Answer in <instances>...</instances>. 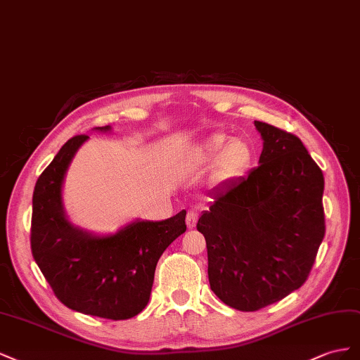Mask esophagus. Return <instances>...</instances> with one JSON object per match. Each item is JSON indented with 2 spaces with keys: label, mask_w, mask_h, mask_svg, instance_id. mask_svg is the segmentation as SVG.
Here are the masks:
<instances>
[{
  "label": "esophagus",
  "mask_w": 360,
  "mask_h": 360,
  "mask_svg": "<svg viewBox=\"0 0 360 360\" xmlns=\"http://www.w3.org/2000/svg\"><path fill=\"white\" fill-rule=\"evenodd\" d=\"M186 221H187V226H188V229H193L194 226H196V223H198V212L194 211V210H188V212H187V219H186Z\"/></svg>",
  "instance_id": "esophagus-1"
}]
</instances>
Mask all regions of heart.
Returning a JSON list of instances; mask_svg holds the SVG:
<instances>
[{
    "label": "heart",
    "instance_id": "obj_1",
    "mask_svg": "<svg viewBox=\"0 0 360 360\" xmlns=\"http://www.w3.org/2000/svg\"><path fill=\"white\" fill-rule=\"evenodd\" d=\"M226 141V134H214L205 140L196 152L198 162H210L224 149L217 161V174L220 178L235 176L248 169L253 155L250 145L244 139H233L224 147Z\"/></svg>",
    "mask_w": 360,
    "mask_h": 360
}]
</instances>
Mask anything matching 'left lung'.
Masks as SVG:
<instances>
[{"mask_svg":"<svg viewBox=\"0 0 360 360\" xmlns=\"http://www.w3.org/2000/svg\"><path fill=\"white\" fill-rule=\"evenodd\" d=\"M255 127L264 140L259 166L211 191L198 221L211 290L244 312L299 290L326 233L321 169L297 136L259 120Z\"/></svg>","mask_w":360,"mask_h":360,"instance_id":"left-lung-1","label":"left lung"}]
</instances>
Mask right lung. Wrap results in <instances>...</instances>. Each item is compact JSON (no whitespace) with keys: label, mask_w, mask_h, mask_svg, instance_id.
<instances>
[{"label":"right lung","mask_w":360,"mask_h":360,"mask_svg":"<svg viewBox=\"0 0 360 360\" xmlns=\"http://www.w3.org/2000/svg\"><path fill=\"white\" fill-rule=\"evenodd\" d=\"M87 139L84 134L69 139L36 182L32 253L56 297L69 309L128 320L148 304L157 262L186 232L187 212L162 221H134L110 237H95L72 226L63 212L61 184L72 157Z\"/></svg>","instance_id":"1"}]
</instances>
